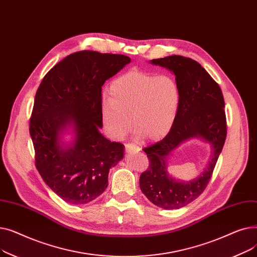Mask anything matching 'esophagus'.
I'll return each mask as SVG.
<instances>
[{
    "mask_svg": "<svg viewBox=\"0 0 257 257\" xmlns=\"http://www.w3.org/2000/svg\"><path fill=\"white\" fill-rule=\"evenodd\" d=\"M125 149L128 153H137V152L141 151V148L136 145H133V144H126Z\"/></svg>",
    "mask_w": 257,
    "mask_h": 257,
    "instance_id": "1",
    "label": "esophagus"
}]
</instances>
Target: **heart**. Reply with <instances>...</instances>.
Instances as JSON below:
<instances>
[{
  "label": "heart",
  "mask_w": 257,
  "mask_h": 257,
  "mask_svg": "<svg viewBox=\"0 0 257 257\" xmlns=\"http://www.w3.org/2000/svg\"><path fill=\"white\" fill-rule=\"evenodd\" d=\"M180 102V86L173 76L131 70L111 83L110 97L103 96L102 125L111 139L121 140L132 121L137 138L158 142L172 131Z\"/></svg>",
  "instance_id": "heart-1"
}]
</instances>
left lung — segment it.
Returning <instances> with one entry per match:
<instances>
[{
    "instance_id": "left-lung-1",
    "label": "left lung",
    "mask_w": 257,
    "mask_h": 257,
    "mask_svg": "<svg viewBox=\"0 0 257 257\" xmlns=\"http://www.w3.org/2000/svg\"><path fill=\"white\" fill-rule=\"evenodd\" d=\"M150 62L166 67L175 75L181 90V102L172 131L164 140L144 148L150 164L141 175L140 186L143 194L156 206L178 209L197 199L210 180L227 136L225 103L219 84L197 61L172 55ZM194 137L211 144L209 164L191 182L175 180L167 173V159L182 142Z\"/></svg>"
}]
</instances>
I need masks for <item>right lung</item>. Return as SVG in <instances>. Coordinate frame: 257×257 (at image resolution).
<instances>
[{"label": "right lung", "mask_w": 257, "mask_h": 257, "mask_svg": "<svg viewBox=\"0 0 257 257\" xmlns=\"http://www.w3.org/2000/svg\"><path fill=\"white\" fill-rule=\"evenodd\" d=\"M131 59L119 54L80 51L47 73L34 100L30 136L35 166L51 190L66 203L86 204L108 185V173L124 157L125 146L104 138L102 86ZM74 133L69 145L62 141Z\"/></svg>", "instance_id": "add662e5"}]
</instances>
